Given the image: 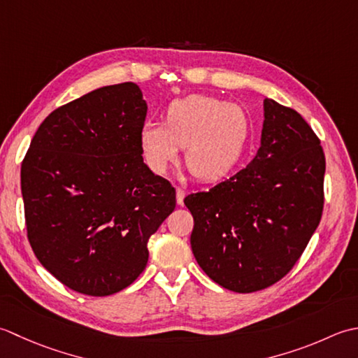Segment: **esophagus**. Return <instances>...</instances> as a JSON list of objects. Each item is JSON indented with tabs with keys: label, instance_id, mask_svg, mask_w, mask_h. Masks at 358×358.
<instances>
[{
	"label": "esophagus",
	"instance_id": "34e87169",
	"mask_svg": "<svg viewBox=\"0 0 358 358\" xmlns=\"http://www.w3.org/2000/svg\"><path fill=\"white\" fill-rule=\"evenodd\" d=\"M184 198H185V189L178 187L176 188V202H178V206H184Z\"/></svg>",
	"mask_w": 358,
	"mask_h": 358
}]
</instances>
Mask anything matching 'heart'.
I'll return each instance as SVG.
<instances>
[{
    "label": "heart",
    "mask_w": 358,
    "mask_h": 358,
    "mask_svg": "<svg viewBox=\"0 0 358 358\" xmlns=\"http://www.w3.org/2000/svg\"><path fill=\"white\" fill-rule=\"evenodd\" d=\"M252 133L244 106L206 94L173 100L165 122L147 120L138 131L145 162L155 173H165L185 148V165L196 179L216 180L233 170L247 148Z\"/></svg>",
    "instance_id": "heart-1"
}]
</instances>
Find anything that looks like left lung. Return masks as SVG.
Instances as JSON below:
<instances>
[{"instance_id":"obj_1","label":"left lung","mask_w":358,"mask_h":358,"mask_svg":"<svg viewBox=\"0 0 358 358\" xmlns=\"http://www.w3.org/2000/svg\"><path fill=\"white\" fill-rule=\"evenodd\" d=\"M324 170L323 148L308 122L266 99L252 162L210 192L184 199L194 220L189 244L202 271L238 294L287 275L322 220Z\"/></svg>"}]
</instances>
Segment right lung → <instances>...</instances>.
I'll return each mask as SVG.
<instances>
[{
    "label": "right lung",
    "instance_id": "1",
    "mask_svg": "<svg viewBox=\"0 0 358 358\" xmlns=\"http://www.w3.org/2000/svg\"><path fill=\"white\" fill-rule=\"evenodd\" d=\"M147 101L127 82L50 113L21 164L27 238L69 289L106 296L148 262V239L176 207V189L143 162Z\"/></svg>",
    "mask_w": 358,
    "mask_h": 358
}]
</instances>
